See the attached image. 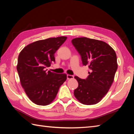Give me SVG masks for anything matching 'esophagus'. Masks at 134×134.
Here are the masks:
<instances>
[{
  "instance_id": "obj_1",
  "label": "esophagus",
  "mask_w": 134,
  "mask_h": 134,
  "mask_svg": "<svg viewBox=\"0 0 134 134\" xmlns=\"http://www.w3.org/2000/svg\"><path fill=\"white\" fill-rule=\"evenodd\" d=\"M67 79H71L74 78V76L73 75H67Z\"/></svg>"
}]
</instances>
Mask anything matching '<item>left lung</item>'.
Segmentation results:
<instances>
[{
  "instance_id": "1",
  "label": "left lung",
  "mask_w": 134,
  "mask_h": 134,
  "mask_svg": "<svg viewBox=\"0 0 134 134\" xmlns=\"http://www.w3.org/2000/svg\"><path fill=\"white\" fill-rule=\"evenodd\" d=\"M72 44L80 54L82 64L90 71L86 79L75 76L78 87L74 96L84 105L98 103L107 94L114 81L118 69L115 50L104 41L87 37L72 40Z\"/></svg>"
}]
</instances>
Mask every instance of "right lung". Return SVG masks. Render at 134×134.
Listing matches in <instances>:
<instances>
[{
  "label": "right lung",
  "instance_id": "obj_1",
  "mask_svg": "<svg viewBox=\"0 0 134 134\" xmlns=\"http://www.w3.org/2000/svg\"><path fill=\"white\" fill-rule=\"evenodd\" d=\"M67 37L49 38L26 45L19 53L16 69L22 87L33 103L45 106L52 103L67 75L47 71L55 62V53Z\"/></svg>",
  "mask_w": 134,
  "mask_h": 134
}]
</instances>
